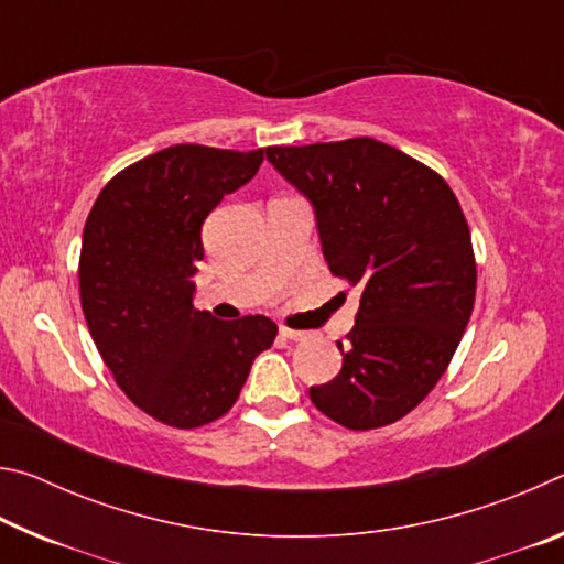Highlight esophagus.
Instances as JSON below:
<instances>
[{
    "label": "esophagus",
    "instance_id": "1",
    "mask_svg": "<svg viewBox=\"0 0 564 564\" xmlns=\"http://www.w3.org/2000/svg\"><path fill=\"white\" fill-rule=\"evenodd\" d=\"M281 336L289 338V340H303L308 333L305 330H293V328H281Z\"/></svg>",
    "mask_w": 564,
    "mask_h": 564
}]
</instances>
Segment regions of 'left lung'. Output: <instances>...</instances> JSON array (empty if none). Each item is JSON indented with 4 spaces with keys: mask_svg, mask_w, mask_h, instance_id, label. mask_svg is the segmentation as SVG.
I'll list each match as a JSON object with an SVG mask.
<instances>
[{
    "mask_svg": "<svg viewBox=\"0 0 564 564\" xmlns=\"http://www.w3.org/2000/svg\"><path fill=\"white\" fill-rule=\"evenodd\" d=\"M269 161L316 208L330 273L360 289L340 373L311 388L313 405L348 431L395 423L443 378L470 321L460 202L437 171L370 137L269 147Z\"/></svg>",
    "mask_w": 564,
    "mask_h": 564,
    "instance_id": "left-lung-1",
    "label": "left lung"
}]
</instances>
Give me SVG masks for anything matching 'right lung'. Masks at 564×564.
<instances>
[{"instance_id":"1","label":"right lung","mask_w":564,"mask_h":564,"mask_svg":"<svg viewBox=\"0 0 564 564\" xmlns=\"http://www.w3.org/2000/svg\"><path fill=\"white\" fill-rule=\"evenodd\" d=\"M265 149L176 144L121 169L94 202L79 256V299L117 386L159 423L191 431L234 408L279 326L216 321L194 308L202 226L263 164Z\"/></svg>"}]
</instances>
